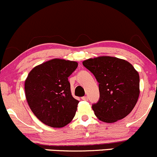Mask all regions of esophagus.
Listing matches in <instances>:
<instances>
[{"instance_id":"obj_1","label":"esophagus","mask_w":157,"mask_h":157,"mask_svg":"<svg viewBox=\"0 0 157 157\" xmlns=\"http://www.w3.org/2000/svg\"><path fill=\"white\" fill-rule=\"evenodd\" d=\"M82 100H85V101L87 100V99H88V98H87V96H85V97H82Z\"/></svg>"}]
</instances>
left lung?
Returning a JSON list of instances; mask_svg holds the SVG:
<instances>
[{"mask_svg": "<svg viewBox=\"0 0 157 157\" xmlns=\"http://www.w3.org/2000/svg\"><path fill=\"white\" fill-rule=\"evenodd\" d=\"M82 63L99 82V99L92 105L97 118L114 123L132 112L140 90L139 72L130 63L114 57L101 56Z\"/></svg>", "mask_w": 157, "mask_h": 157, "instance_id": "left-lung-1", "label": "left lung"}]
</instances>
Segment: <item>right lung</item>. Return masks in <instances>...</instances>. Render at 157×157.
I'll list each match as a JSON object with an SVG mask.
<instances>
[{"instance_id": "obj_1", "label": "right lung", "mask_w": 157, "mask_h": 157, "mask_svg": "<svg viewBox=\"0 0 157 157\" xmlns=\"http://www.w3.org/2000/svg\"><path fill=\"white\" fill-rule=\"evenodd\" d=\"M75 61L55 58L36 66L25 82L30 109L45 125L63 127L75 117L78 101L72 96L68 77L75 70Z\"/></svg>"}]
</instances>
